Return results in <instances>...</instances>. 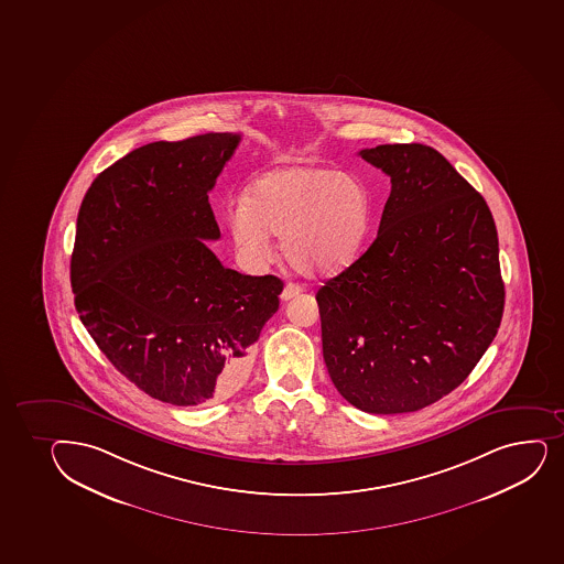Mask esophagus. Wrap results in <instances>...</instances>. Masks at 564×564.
<instances>
[{"label": "esophagus", "mask_w": 564, "mask_h": 564, "mask_svg": "<svg viewBox=\"0 0 564 564\" xmlns=\"http://www.w3.org/2000/svg\"><path fill=\"white\" fill-rule=\"evenodd\" d=\"M302 292V286L294 285V283H286L285 289L281 292V300L283 302H289L292 297L297 296Z\"/></svg>", "instance_id": "1"}]
</instances>
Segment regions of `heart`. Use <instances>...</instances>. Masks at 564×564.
Masks as SVG:
<instances>
[{
	"mask_svg": "<svg viewBox=\"0 0 564 564\" xmlns=\"http://www.w3.org/2000/svg\"><path fill=\"white\" fill-rule=\"evenodd\" d=\"M370 195L364 181L316 165H291L254 178L246 197L230 203L227 225L238 248L251 259L281 253L305 275H332L350 267L370 227Z\"/></svg>",
	"mask_w": 564,
	"mask_h": 564,
	"instance_id": "b5f03b06",
	"label": "heart"
}]
</instances>
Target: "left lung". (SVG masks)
I'll return each mask as SVG.
<instances>
[{"instance_id":"8db88e82","label":"left lung","mask_w":564,"mask_h":564,"mask_svg":"<svg viewBox=\"0 0 564 564\" xmlns=\"http://www.w3.org/2000/svg\"><path fill=\"white\" fill-rule=\"evenodd\" d=\"M359 156L391 178V194L375 242L316 292L324 361L361 412H417L466 380L501 324L496 224L432 147Z\"/></svg>"}]
</instances>
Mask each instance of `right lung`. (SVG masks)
Returning a JSON list of instances; mask_svg holds the SVG:
<instances>
[{"label": "right lung", "mask_w": 564, "mask_h": 564, "mask_svg": "<svg viewBox=\"0 0 564 564\" xmlns=\"http://www.w3.org/2000/svg\"><path fill=\"white\" fill-rule=\"evenodd\" d=\"M240 133L156 141L93 181L79 206L70 283L79 321L152 399L197 406L242 386L283 281L225 268L208 192Z\"/></svg>", "instance_id": "right-lung-1"}]
</instances>
